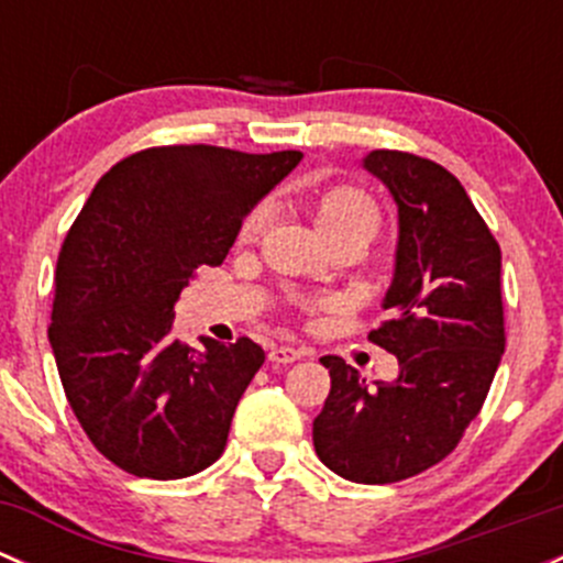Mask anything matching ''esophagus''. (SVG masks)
<instances>
[{
  "label": "esophagus",
  "instance_id": "34e87169",
  "mask_svg": "<svg viewBox=\"0 0 563 563\" xmlns=\"http://www.w3.org/2000/svg\"><path fill=\"white\" fill-rule=\"evenodd\" d=\"M302 356H308V351L291 349V345H272L269 349V362H275V365H291V362L302 360Z\"/></svg>",
  "mask_w": 563,
  "mask_h": 563
}]
</instances>
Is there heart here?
<instances>
[{
    "mask_svg": "<svg viewBox=\"0 0 563 563\" xmlns=\"http://www.w3.org/2000/svg\"><path fill=\"white\" fill-rule=\"evenodd\" d=\"M310 218H313L316 231L323 236L340 234V231H356L371 240L378 229V209L371 198L356 187H329V190L318 192L310 203ZM261 225V214H250L242 225V236L250 240L255 236Z\"/></svg>",
    "mask_w": 563,
    "mask_h": 563,
    "instance_id": "1",
    "label": "heart"
}]
</instances>
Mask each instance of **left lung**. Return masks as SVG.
Masks as SVG:
<instances>
[{"label":"left lung","instance_id":"left-lung-1","mask_svg":"<svg viewBox=\"0 0 563 563\" xmlns=\"http://www.w3.org/2000/svg\"><path fill=\"white\" fill-rule=\"evenodd\" d=\"M362 168L397 207L391 318L371 340L397 356L395 382L323 356L332 389L313 422L316 455L360 485L408 479L444 460L476 419L504 354L501 250L444 166L373 150Z\"/></svg>","mask_w":563,"mask_h":563}]
</instances>
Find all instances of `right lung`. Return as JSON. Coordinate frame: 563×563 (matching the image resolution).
I'll use <instances>...</instances> for the list:
<instances>
[{"mask_svg": "<svg viewBox=\"0 0 563 563\" xmlns=\"http://www.w3.org/2000/svg\"><path fill=\"white\" fill-rule=\"evenodd\" d=\"M302 152L155 146L100 176L56 261L51 351L95 446L144 479H181L223 455L231 419L264 365L250 338L190 349L174 305L201 264L229 255L242 220Z\"/></svg>", "mask_w": 563, "mask_h": 563, "instance_id": "add662e5", "label": "right lung"}]
</instances>
